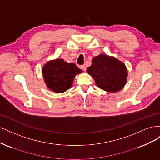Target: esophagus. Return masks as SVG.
I'll return each instance as SVG.
<instances>
[{
  "mask_svg": "<svg viewBox=\"0 0 160 160\" xmlns=\"http://www.w3.org/2000/svg\"><path fill=\"white\" fill-rule=\"evenodd\" d=\"M81 68L83 69L84 71H86V66L85 65H81Z\"/></svg>",
  "mask_w": 160,
  "mask_h": 160,
  "instance_id": "1",
  "label": "esophagus"
}]
</instances>
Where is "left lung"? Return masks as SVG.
Wrapping results in <instances>:
<instances>
[{"mask_svg":"<svg viewBox=\"0 0 160 160\" xmlns=\"http://www.w3.org/2000/svg\"><path fill=\"white\" fill-rule=\"evenodd\" d=\"M87 71L95 79L97 86L107 92L115 93L126 84L127 67L114 57L100 54L93 57Z\"/></svg>","mask_w":160,"mask_h":160,"instance_id":"1","label":"left lung"}]
</instances>
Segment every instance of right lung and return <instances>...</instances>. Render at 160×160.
I'll use <instances>...</instances> for the list:
<instances>
[{
	"instance_id": "add662e5",
	"label": "right lung",
	"mask_w": 160,
	"mask_h": 160,
	"mask_svg": "<svg viewBox=\"0 0 160 160\" xmlns=\"http://www.w3.org/2000/svg\"><path fill=\"white\" fill-rule=\"evenodd\" d=\"M82 71L72 62H67L62 59L49 61L44 65L42 73L48 89L56 93H62L72 85L75 77Z\"/></svg>"
}]
</instances>
